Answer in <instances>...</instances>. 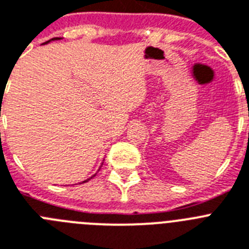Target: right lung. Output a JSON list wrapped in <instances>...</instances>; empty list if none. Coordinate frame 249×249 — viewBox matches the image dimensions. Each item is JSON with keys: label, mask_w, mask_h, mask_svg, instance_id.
I'll return each mask as SVG.
<instances>
[{"label": "right lung", "mask_w": 249, "mask_h": 249, "mask_svg": "<svg viewBox=\"0 0 249 249\" xmlns=\"http://www.w3.org/2000/svg\"><path fill=\"white\" fill-rule=\"evenodd\" d=\"M55 40H61V38H60V37H55V38H51V40L46 41V42H44V44H49L50 41H55ZM94 176H96V174H94ZM94 176H92V177H94ZM92 177H91V178H92ZM91 178H89V179H86V180H84V181H83V183H86V181H89V180H90V179H91Z\"/></svg>", "instance_id": "right-lung-1"}]
</instances>
